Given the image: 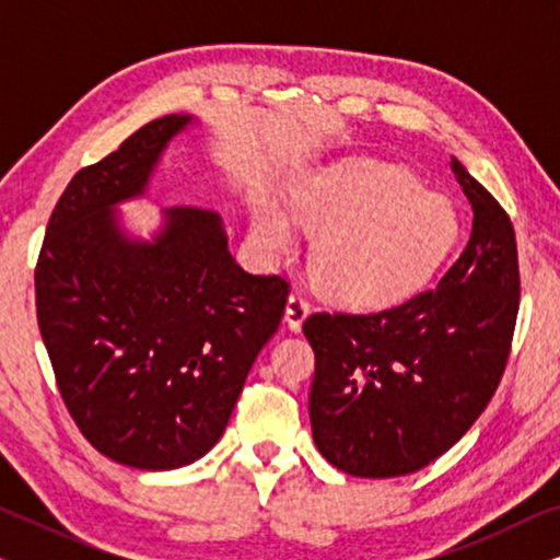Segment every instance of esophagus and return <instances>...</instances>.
I'll return each mask as SVG.
<instances>
[{"mask_svg":"<svg viewBox=\"0 0 560 560\" xmlns=\"http://www.w3.org/2000/svg\"><path fill=\"white\" fill-rule=\"evenodd\" d=\"M308 313H311V303L305 301L303 293L293 290V293H290V298H288V305H285L288 326L293 328V331H301L303 320H305V316H308Z\"/></svg>","mask_w":560,"mask_h":560,"instance_id":"34e87169","label":"esophagus"}]
</instances>
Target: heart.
<instances>
[{
  "mask_svg": "<svg viewBox=\"0 0 560 560\" xmlns=\"http://www.w3.org/2000/svg\"><path fill=\"white\" fill-rule=\"evenodd\" d=\"M290 219L313 244L311 272L328 298L359 308L402 301L425 285L462 236L451 198L423 190L412 171L349 160L298 180ZM275 206L257 211L255 229L275 255L295 247V229Z\"/></svg>",
  "mask_w": 560,
  "mask_h": 560,
  "instance_id": "b5f03b06",
  "label": "heart"
}]
</instances>
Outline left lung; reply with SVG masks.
<instances>
[{
	"label": "left lung",
	"mask_w": 560,
	"mask_h": 560,
	"mask_svg": "<svg viewBox=\"0 0 560 560\" xmlns=\"http://www.w3.org/2000/svg\"><path fill=\"white\" fill-rule=\"evenodd\" d=\"M471 236L439 285L377 313H311L313 441L351 477L423 469L469 431L497 393L520 308L515 229L451 158Z\"/></svg>",
	"instance_id": "8db88e82"
}]
</instances>
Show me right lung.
I'll use <instances>...</instances> for the list:
<instances>
[{
  "instance_id": "obj_1",
  "label": "right lung",
  "mask_w": 560,
  "mask_h": 560,
  "mask_svg": "<svg viewBox=\"0 0 560 560\" xmlns=\"http://www.w3.org/2000/svg\"><path fill=\"white\" fill-rule=\"evenodd\" d=\"M190 117L152 119L81 167L50 213L35 265L37 326L58 393L91 446L132 469H178L221 439L290 282L249 275L219 213L165 211L155 242H129L112 206L142 194Z\"/></svg>"
}]
</instances>
